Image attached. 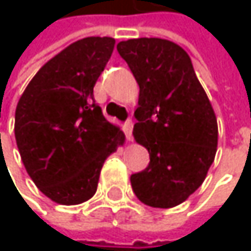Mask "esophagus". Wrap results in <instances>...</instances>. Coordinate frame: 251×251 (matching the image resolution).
Listing matches in <instances>:
<instances>
[{
  "mask_svg": "<svg viewBox=\"0 0 251 251\" xmlns=\"http://www.w3.org/2000/svg\"><path fill=\"white\" fill-rule=\"evenodd\" d=\"M132 128H134V123H132L131 119H128L126 122L123 123V132H125V135H126L128 140H132Z\"/></svg>",
  "mask_w": 251,
  "mask_h": 251,
  "instance_id": "obj_1",
  "label": "esophagus"
}]
</instances>
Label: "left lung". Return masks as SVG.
I'll use <instances>...</instances> for the list:
<instances>
[{
  "mask_svg": "<svg viewBox=\"0 0 251 251\" xmlns=\"http://www.w3.org/2000/svg\"><path fill=\"white\" fill-rule=\"evenodd\" d=\"M140 85L135 140L148 149L149 166L131 175L132 191L152 208H173L205 180L218 141L212 105L193 63L170 40L140 37L117 43Z\"/></svg>",
  "mask_w": 251,
  "mask_h": 251,
  "instance_id": "left-lung-1",
  "label": "left lung"
}]
</instances>
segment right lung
<instances>
[{"label":"right lung","instance_id":"obj_1","mask_svg":"<svg viewBox=\"0 0 251 251\" xmlns=\"http://www.w3.org/2000/svg\"><path fill=\"white\" fill-rule=\"evenodd\" d=\"M114 43L113 37H85L69 45L34 75L18 102L15 137L22 162L55 203L93 197L103 161L125 141L93 98Z\"/></svg>","mask_w":251,"mask_h":251}]
</instances>
